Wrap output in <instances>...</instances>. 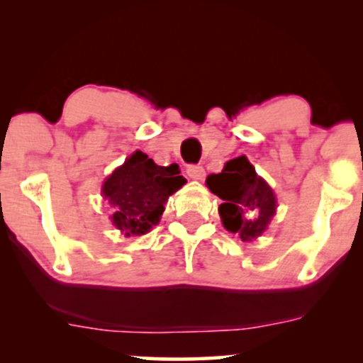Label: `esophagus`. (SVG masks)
Listing matches in <instances>:
<instances>
[{"label": "esophagus", "instance_id": "obj_1", "mask_svg": "<svg viewBox=\"0 0 363 363\" xmlns=\"http://www.w3.org/2000/svg\"><path fill=\"white\" fill-rule=\"evenodd\" d=\"M187 176H189L191 179H193V181H203V179H205V169L201 167V165H189V167H187Z\"/></svg>", "mask_w": 363, "mask_h": 363}]
</instances>
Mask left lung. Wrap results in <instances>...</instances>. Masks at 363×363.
I'll use <instances>...</instances> for the list:
<instances>
[{"instance_id": "8db88e82", "label": "left lung", "mask_w": 363, "mask_h": 363, "mask_svg": "<svg viewBox=\"0 0 363 363\" xmlns=\"http://www.w3.org/2000/svg\"><path fill=\"white\" fill-rule=\"evenodd\" d=\"M206 186L223 199L218 206L223 227L242 242H251L268 228L277 211V198L244 155L228 160L220 174L208 176Z\"/></svg>"}]
</instances>
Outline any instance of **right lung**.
I'll use <instances>...</instances> for the list:
<instances>
[{
	"instance_id": "obj_1",
	"label": "right lung",
	"mask_w": 363,
	"mask_h": 363,
	"mask_svg": "<svg viewBox=\"0 0 363 363\" xmlns=\"http://www.w3.org/2000/svg\"><path fill=\"white\" fill-rule=\"evenodd\" d=\"M179 165L160 167L147 153L136 150L104 181L102 196L111 220L124 235H143L160 222L169 196L186 184Z\"/></svg>"
}]
</instances>
